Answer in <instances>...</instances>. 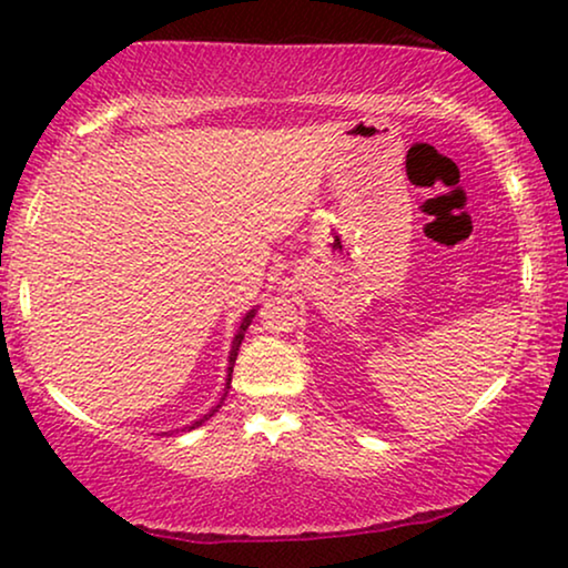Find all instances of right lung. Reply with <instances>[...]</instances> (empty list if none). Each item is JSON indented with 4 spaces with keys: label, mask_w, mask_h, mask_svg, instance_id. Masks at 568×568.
I'll use <instances>...</instances> for the list:
<instances>
[{
    "label": "right lung",
    "mask_w": 568,
    "mask_h": 568,
    "mask_svg": "<svg viewBox=\"0 0 568 568\" xmlns=\"http://www.w3.org/2000/svg\"><path fill=\"white\" fill-rule=\"evenodd\" d=\"M253 317H255V310H251V313H247V315L243 317V323H240V328H237V333H235V338H232V348H230V367H227V372H230V375H227V387H230V379H232V367H235V359H237L240 344H243L245 331H247V325L253 323ZM224 395H227V393H224ZM222 400H224V398H222ZM216 408H220V406H216ZM216 408H214V410H216ZM214 410H212V414H206L204 418H201V422H193V424L189 426V429H196V426L204 424L209 416H214Z\"/></svg>",
    "instance_id": "1"
}]
</instances>
